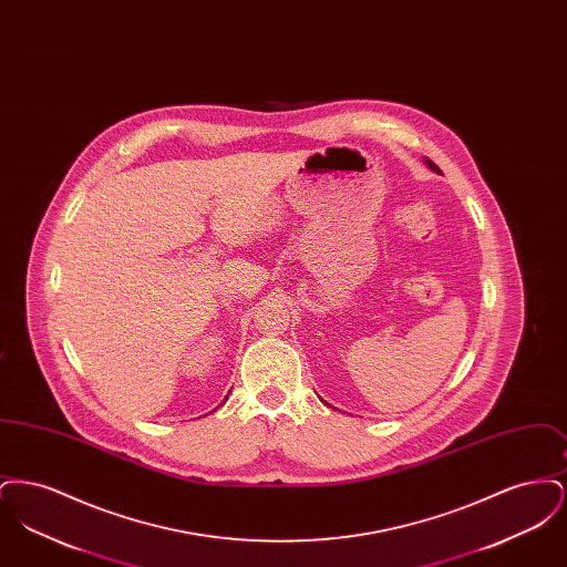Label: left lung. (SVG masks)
Here are the masks:
<instances>
[{
    "mask_svg": "<svg viewBox=\"0 0 567 567\" xmlns=\"http://www.w3.org/2000/svg\"><path fill=\"white\" fill-rule=\"evenodd\" d=\"M427 165H430V167H432L433 172H440V167H437V165H435V163L430 162V159H427Z\"/></svg>",
    "mask_w": 567,
    "mask_h": 567,
    "instance_id": "left-lung-1",
    "label": "left lung"
}]
</instances>
